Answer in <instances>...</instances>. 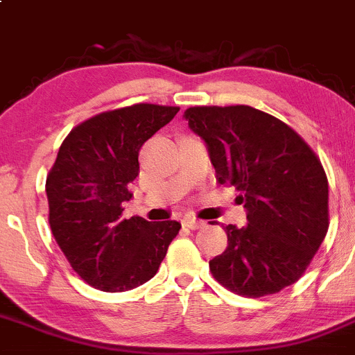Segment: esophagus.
<instances>
[{"mask_svg": "<svg viewBox=\"0 0 355 355\" xmlns=\"http://www.w3.org/2000/svg\"><path fill=\"white\" fill-rule=\"evenodd\" d=\"M182 225H184V227L193 229V231H195V229L203 227L205 222L203 220H196V218H193V217H186L184 220H182Z\"/></svg>", "mask_w": 355, "mask_h": 355, "instance_id": "obj_1", "label": "esophagus"}]
</instances>
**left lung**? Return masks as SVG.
I'll return each instance as SVG.
<instances>
[{
	"mask_svg": "<svg viewBox=\"0 0 355 355\" xmlns=\"http://www.w3.org/2000/svg\"><path fill=\"white\" fill-rule=\"evenodd\" d=\"M220 184L234 186L246 227L225 225L227 248L210 259L218 284L244 297L277 294L304 275L328 232V179L320 157L288 124L251 105L184 111Z\"/></svg>",
	"mask_w": 355,
	"mask_h": 355,
	"instance_id": "obj_1",
	"label": "left lung"
}]
</instances>
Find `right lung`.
I'll return each instance as SVG.
<instances>
[{
  "label": "right lung",
  "instance_id": "1",
  "mask_svg": "<svg viewBox=\"0 0 355 355\" xmlns=\"http://www.w3.org/2000/svg\"><path fill=\"white\" fill-rule=\"evenodd\" d=\"M178 111L141 102L92 116L69 131L47 174L54 239L76 275L98 291L148 282L181 229L176 220L121 218L141 145Z\"/></svg>",
  "mask_w": 355,
  "mask_h": 355
}]
</instances>
